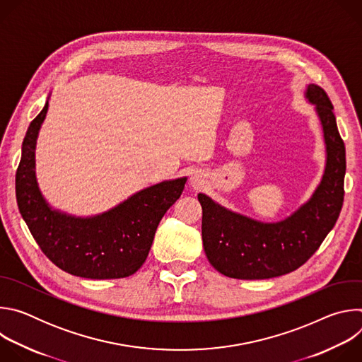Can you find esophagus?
Returning <instances> with one entry per match:
<instances>
[{
  "mask_svg": "<svg viewBox=\"0 0 362 362\" xmlns=\"http://www.w3.org/2000/svg\"><path fill=\"white\" fill-rule=\"evenodd\" d=\"M192 183H193L194 186H200V180H197V177H196V176H193V177H192Z\"/></svg>",
  "mask_w": 362,
  "mask_h": 362,
  "instance_id": "obj_1",
  "label": "esophagus"
}]
</instances>
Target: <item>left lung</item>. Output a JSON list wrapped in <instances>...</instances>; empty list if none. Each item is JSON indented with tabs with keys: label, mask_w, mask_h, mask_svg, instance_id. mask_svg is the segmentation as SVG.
Here are the masks:
<instances>
[{
	"label": "left lung",
	"mask_w": 362,
	"mask_h": 362,
	"mask_svg": "<svg viewBox=\"0 0 362 362\" xmlns=\"http://www.w3.org/2000/svg\"><path fill=\"white\" fill-rule=\"evenodd\" d=\"M306 100L315 106L325 141V170L313 196L279 222H261L236 214L204 193L202 239L211 265L235 279H269L298 269L334 228L344 202L345 146L327 93L308 84Z\"/></svg>",
	"instance_id": "left-lung-1"
}]
</instances>
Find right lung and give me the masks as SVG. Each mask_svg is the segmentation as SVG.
Returning <instances> with one entry per match:
<instances>
[{
  "label": "right lung",
  "instance_id": "obj_1",
  "mask_svg": "<svg viewBox=\"0 0 362 362\" xmlns=\"http://www.w3.org/2000/svg\"><path fill=\"white\" fill-rule=\"evenodd\" d=\"M48 98L23 141L16 175L20 214L44 255L60 269L88 279L130 276L144 264L159 222L180 197L187 177L148 186L95 216L81 218L53 209L35 177V144Z\"/></svg>",
  "mask_w": 362,
  "mask_h": 362
}]
</instances>
